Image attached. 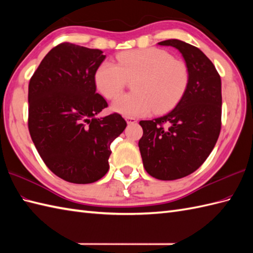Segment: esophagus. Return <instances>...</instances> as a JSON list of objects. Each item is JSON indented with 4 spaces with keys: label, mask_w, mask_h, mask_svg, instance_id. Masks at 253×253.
<instances>
[{
    "label": "esophagus",
    "mask_w": 253,
    "mask_h": 253,
    "mask_svg": "<svg viewBox=\"0 0 253 253\" xmlns=\"http://www.w3.org/2000/svg\"><path fill=\"white\" fill-rule=\"evenodd\" d=\"M126 122H127L128 125H132V124L137 123V120H136V118H133V117H126Z\"/></svg>",
    "instance_id": "1"
}]
</instances>
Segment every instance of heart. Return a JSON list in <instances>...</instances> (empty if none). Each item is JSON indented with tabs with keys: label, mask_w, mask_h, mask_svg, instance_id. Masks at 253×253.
Listing matches in <instances>:
<instances>
[{
	"label": "heart",
	"mask_w": 253,
	"mask_h": 253,
	"mask_svg": "<svg viewBox=\"0 0 253 253\" xmlns=\"http://www.w3.org/2000/svg\"><path fill=\"white\" fill-rule=\"evenodd\" d=\"M132 78L135 91L121 95L112 105L113 111L127 117L170 110L184 95L189 75L185 63L154 47L123 52L117 64L105 61L95 72L96 87L107 99L116 98Z\"/></svg>",
	"instance_id": "heart-1"
}]
</instances>
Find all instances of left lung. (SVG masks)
Returning <instances> with one entry per match:
<instances>
[{
  "label": "left lung",
  "mask_w": 253,
  "mask_h": 253,
  "mask_svg": "<svg viewBox=\"0 0 253 253\" xmlns=\"http://www.w3.org/2000/svg\"><path fill=\"white\" fill-rule=\"evenodd\" d=\"M158 44L181 53L189 80L174 110L139 122L143 135L138 146L149 175L174 180L197 170L215 146L222 124V84L215 66L198 47L177 39Z\"/></svg>",
  "instance_id": "1"
}]
</instances>
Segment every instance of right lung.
<instances>
[{"mask_svg": "<svg viewBox=\"0 0 253 253\" xmlns=\"http://www.w3.org/2000/svg\"><path fill=\"white\" fill-rule=\"evenodd\" d=\"M104 58L101 50L64 42L47 53L29 82L32 141L50 170L74 184H91L107 173L111 143L127 126L117 113L95 116L107 106L94 80Z\"/></svg>", "mask_w": 253, "mask_h": 253, "instance_id": "add662e5", "label": "right lung"}]
</instances>
